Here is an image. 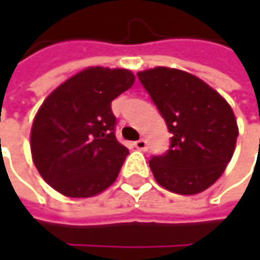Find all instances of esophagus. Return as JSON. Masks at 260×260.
<instances>
[{
    "instance_id": "34e87169",
    "label": "esophagus",
    "mask_w": 260,
    "mask_h": 260,
    "mask_svg": "<svg viewBox=\"0 0 260 260\" xmlns=\"http://www.w3.org/2000/svg\"><path fill=\"white\" fill-rule=\"evenodd\" d=\"M135 147L138 150H147V141L144 138H140V140L135 141Z\"/></svg>"
}]
</instances>
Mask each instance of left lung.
Returning a JSON list of instances; mask_svg holds the SVG:
<instances>
[{"instance_id":"obj_1","label":"left lung","mask_w":260,"mask_h":260,"mask_svg":"<svg viewBox=\"0 0 260 260\" xmlns=\"http://www.w3.org/2000/svg\"><path fill=\"white\" fill-rule=\"evenodd\" d=\"M137 77L172 134L170 149L149 161L155 181L183 196L205 191L235 152L238 125L231 105L206 82L179 69L155 68Z\"/></svg>"}]
</instances>
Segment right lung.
Segmentation results:
<instances>
[{
  "mask_svg": "<svg viewBox=\"0 0 260 260\" xmlns=\"http://www.w3.org/2000/svg\"><path fill=\"white\" fill-rule=\"evenodd\" d=\"M134 81L128 69L88 68L45 99L31 128V155L54 189L84 199L117 179L129 150L116 138L111 102Z\"/></svg>",
  "mask_w": 260,
  "mask_h": 260,
  "instance_id": "add662e5",
  "label": "right lung"
}]
</instances>
